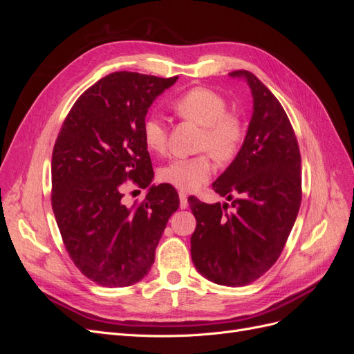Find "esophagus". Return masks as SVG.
<instances>
[{
  "mask_svg": "<svg viewBox=\"0 0 354 354\" xmlns=\"http://www.w3.org/2000/svg\"><path fill=\"white\" fill-rule=\"evenodd\" d=\"M178 196H180V208H181V209H186V208L189 207V202H187V195L185 194V192H180Z\"/></svg>",
  "mask_w": 354,
  "mask_h": 354,
  "instance_id": "obj_1",
  "label": "esophagus"
}]
</instances>
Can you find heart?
<instances>
[{"instance_id":"heart-1","label":"heart","mask_w":354,"mask_h":354,"mask_svg":"<svg viewBox=\"0 0 354 354\" xmlns=\"http://www.w3.org/2000/svg\"><path fill=\"white\" fill-rule=\"evenodd\" d=\"M171 109L181 120L202 127L198 147L214 158L230 160L243 140L241 118L226 112L227 104L216 91L196 87L171 102ZM167 125L158 115L147 116L142 125V137L149 151L162 153L167 147ZM214 164L208 153L192 158H176L159 169V178L181 190H195L211 177Z\"/></svg>"}]
</instances>
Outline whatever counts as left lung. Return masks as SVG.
Instances as JSON below:
<instances>
[{
	"mask_svg": "<svg viewBox=\"0 0 354 354\" xmlns=\"http://www.w3.org/2000/svg\"><path fill=\"white\" fill-rule=\"evenodd\" d=\"M252 94L245 140L212 189L229 203L189 205L196 218L190 252L196 270L224 286H245L279 259L301 203V156L292 125L273 93L248 71H234Z\"/></svg>",
	"mask_w": 354,
	"mask_h": 354,
	"instance_id": "8db88e82",
	"label": "left lung"
}]
</instances>
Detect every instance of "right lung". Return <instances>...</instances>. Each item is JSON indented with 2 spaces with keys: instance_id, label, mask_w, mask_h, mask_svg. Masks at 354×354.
Wrapping results in <instances>:
<instances>
[{
  "instance_id": "1",
  "label": "right lung",
  "mask_w": 354,
  "mask_h": 354,
  "mask_svg": "<svg viewBox=\"0 0 354 354\" xmlns=\"http://www.w3.org/2000/svg\"><path fill=\"white\" fill-rule=\"evenodd\" d=\"M178 77L113 72L84 91L68 113L51 158V205L72 261L100 286L142 281L180 199L171 185H151L153 169L142 125L149 108ZM127 178L148 189L125 207Z\"/></svg>"
}]
</instances>
